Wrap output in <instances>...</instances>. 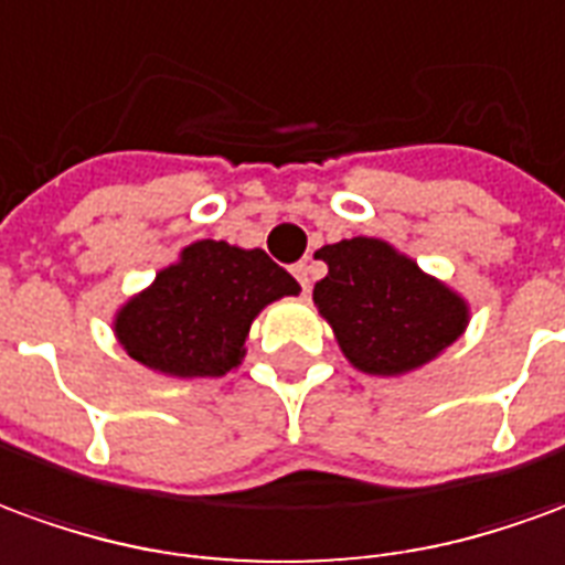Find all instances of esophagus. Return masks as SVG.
Listing matches in <instances>:
<instances>
[{
	"mask_svg": "<svg viewBox=\"0 0 565 565\" xmlns=\"http://www.w3.org/2000/svg\"><path fill=\"white\" fill-rule=\"evenodd\" d=\"M291 274H295V279L301 282L303 291H310V264L307 262L295 264V267H291Z\"/></svg>",
	"mask_w": 565,
	"mask_h": 565,
	"instance_id": "34e87169",
	"label": "esophagus"
}]
</instances>
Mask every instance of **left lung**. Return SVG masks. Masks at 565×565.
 <instances>
[{
    "label": "left lung",
    "instance_id": "obj_1",
    "mask_svg": "<svg viewBox=\"0 0 565 565\" xmlns=\"http://www.w3.org/2000/svg\"><path fill=\"white\" fill-rule=\"evenodd\" d=\"M316 258L328 264V274L313 286V303L340 353L362 374L417 371L468 328L466 298L386 239H340Z\"/></svg>",
    "mask_w": 565,
    "mask_h": 565
}]
</instances>
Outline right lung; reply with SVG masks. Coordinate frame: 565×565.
I'll list each match as a JSON object with an SVG mask.
<instances>
[{
    "label": "right lung",
    "instance_id": "1",
    "mask_svg": "<svg viewBox=\"0 0 565 565\" xmlns=\"http://www.w3.org/2000/svg\"><path fill=\"white\" fill-rule=\"evenodd\" d=\"M298 291L295 276L264 249L198 239L124 303L111 328L148 371L179 380L225 377L246 355L255 316Z\"/></svg>",
    "mask_w": 565,
    "mask_h": 565
}]
</instances>
